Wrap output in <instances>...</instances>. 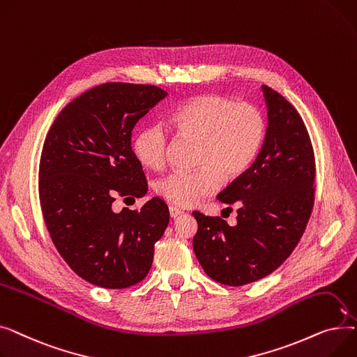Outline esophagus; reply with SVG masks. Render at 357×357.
Returning <instances> with one entry per match:
<instances>
[{
    "mask_svg": "<svg viewBox=\"0 0 357 357\" xmlns=\"http://www.w3.org/2000/svg\"><path fill=\"white\" fill-rule=\"evenodd\" d=\"M169 214H171L172 218H176L178 215L182 214V211L178 207H175V205H169Z\"/></svg>",
    "mask_w": 357,
    "mask_h": 357,
    "instance_id": "obj_1",
    "label": "esophagus"
}]
</instances>
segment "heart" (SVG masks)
<instances>
[{
  "label": "heart",
  "instance_id": "b5f03b06",
  "mask_svg": "<svg viewBox=\"0 0 357 357\" xmlns=\"http://www.w3.org/2000/svg\"><path fill=\"white\" fill-rule=\"evenodd\" d=\"M169 123L182 137L198 140L191 172L160 178L156 194L179 207H190L217 192L222 179H236L253 165L266 140L268 121L257 105L236 102L218 93H202L175 108ZM169 131L160 123L142 127L133 140L139 162L159 171L167 160Z\"/></svg>",
  "mask_w": 357,
  "mask_h": 357
}]
</instances>
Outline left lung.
<instances>
[{
  "instance_id": "1",
  "label": "left lung",
  "mask_w": 357,
  "mask_h": 357,
  "mask_svg": "<svg viewBox=\"0 0 357 357\" xmlns=\"http://www.w3.org/2000/svg\"><path fill=\"white\" fill-rule=\"evenodd\" d=\"M268 135L253 165L218 199L238 205L237 224L192 211L195 256L215 282L248 285L278 269L301 240L315 198L314 149L303 117L279 92L261 86Z\"/></svg>"
}]
</instances>
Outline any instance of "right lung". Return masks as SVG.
Returning <instances> with one entry per match:
<instances>
[{"label": "right lung", "instance_id": "obj_1", "mask_svg": "<svg viewBox=\"0 0 357 357\" xmlns=\"http://www.w3.org/2000/svg\"><path fill=\"white\" fill-rule=\"evenodd\" d=\"M166 97L156 85L107 82L85 91L56 117L39 165V198L54 248L86 282L107 289L139 284L169 222L158 197L116 213V197L147 191L131 131Z\"/></svg>", "mask_w": 357, "mask_h": 357}]
</instances>
